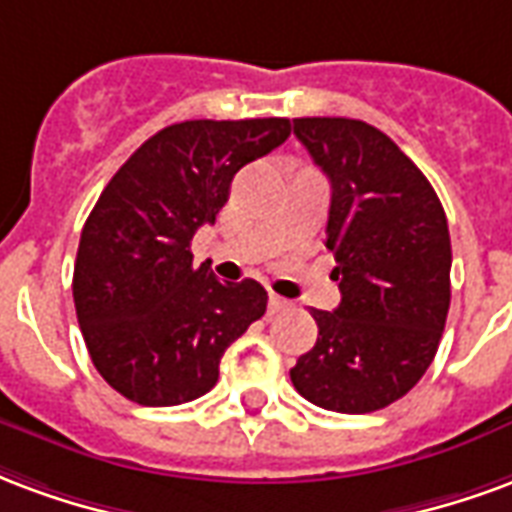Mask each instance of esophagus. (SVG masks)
<instances>
[{
	"label": "esophagus",
	"mask_w": 512,
	"mask_h": 512,
	"mask_svg": "<svg viewBox=\"0 0 512 512\" xmlns=\"http://www.w3.org/2000/svg\"><path fill=\"white\" fill-rule=\"evenodd\" d=\"M289 308V302L283 300V297H278V294H270V300H267V311L270 313H281Z\"/></svg>",
	"instance_id": "34e87169"
}]
</instances>
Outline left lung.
I'll return each instance as SVG.
<instances>
[{
  "instance_id": "obj_1",
  "label": "left lung",
  "mask_w": 512,
  "mask_h": 512,
  "mask_svg": "<svg viewBox=\"0 0 512 512\" xmlns=\"http://www.w3.org/2000/svg\"><path fill=\"white\" fill-rule=\"evenodd\" d=\"M294 136L327 174V248L341 289L316 311L319 338L292 368L311 404L365 414L404 398L434 363L450 308V231L431 182L368 122L294 119Z\"/></svg>"
}]
</instances>
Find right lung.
<instances>
[{"label":"right lung","instance_id":"right-lung-1","mask_svg":"<svg viewBox=\"0 0 512 512\" xmlns=\"http://www.w3.org/2000/svg\"><path fill=\"white\" fill-rule=\"evenodd\" d=\"M289 119H190L125 160L89 212L73 300L89 357L141 406L188 404L218 382L220 357L267 311L251 278L220 283L193 267L190 240L215 223L234 174L281 147Z\"/></svg>","mask_w":512,"mask_h":512}]
</instances>
